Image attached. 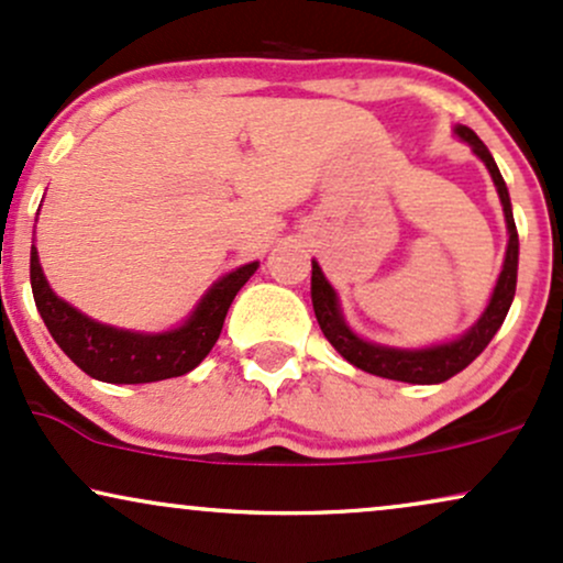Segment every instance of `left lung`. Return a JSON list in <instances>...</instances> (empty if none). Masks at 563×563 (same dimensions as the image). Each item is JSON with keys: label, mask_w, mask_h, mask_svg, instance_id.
<instances>
[{"label": "left lung", "mask_w": 563, "mask_h": 563, "mask_svg": "<svg viewBox=\"0 0 563 563\" xmlns=\"http://www.w3.org/2000/svg\"><path fill=\"white\" fill-rule=\"evenodd\" d=\"M453 135L462 139L464 144H470L472 152L485 162L487 173H490L493 183H496L500 207H504V217H506V230H509V243H506L504 267H500L496 288H493L483 314L477 317V322L472 324L470 330H464V333L453 338V341L435 343V346H424V349H398V346H385V343H372L367 338L358 335L356 330L346 322L335 288L330 286V280L324 277L320 264L311 260V303H314L317 322H320L324 338H328L330 346L346 358L349 364L369 372V375L388 377V380H401L411 385L445 383L449 377L456 375V372L470 367V364L483 354L487 343L493 341V335H496L500 324H504L514 301V294H517L519 235H517V225H514L509 188H506L504 178H500V170L496 159H493V154L487 152V146L477 139V133L472 131V128L453 125Z\"/></svg>", "instance_id": "8db88e82"}]
</instances>
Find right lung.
Masks as SVG:
<instances>
[{"instance_id": "right-lung-1", "label": "right lung", "mask_w": 563, "mask_h": 563, "mask_svg": "<svg viewBox=\"0 0 563 563\" xmlns=\"http://www.w3.org/2000/svg\"><path fill=\"white\" fill-rule=\"evenodd\" d=\"M260 262L241 264L214 280L178 328L162 333L104 324L59 299L46 280L36 246H31V288L38 314L57 346L86 375L101 383L135 385L180 377L205 362L220 338L235 294L246 286Z\"/></svg>"}]
</instances>
